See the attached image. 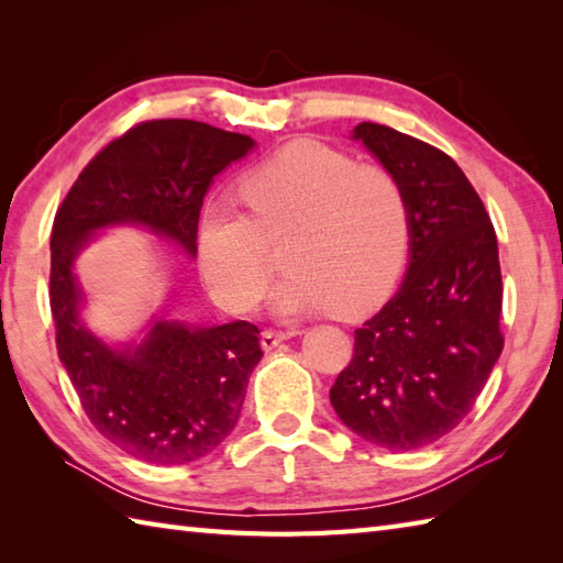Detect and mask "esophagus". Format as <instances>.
<instances>
[{
	"label": "esophagus",
	"mask_w": 563,
	"mask_h": 563,
	"mask_svg": "<svg viewBox=\"0 0 563 563\" xmlns=\"http://www.w3.org/2000/svg\"><path fill=\"white\" fill-rule=\"evenodd\" d=\"M290 336H295V331H280V329H266L261 333V345L266 351H271V349H275V345L278 343H283V341H288Z\"/></svg>",
	"instance_id": "esophagus-1"
}]
</instances>
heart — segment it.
<instances>
[{
  "instance_id": "b5f03b06",
  "label": "heart",
  "mask_w": 563,
  "mask_h": 563,
  "mask_svg": "<svg viewBox=\"0 0 563 563\" xmlns=\"http://www.w3.org/2000/svg\"><path fill=\"white\" fill-rule=\"evenodd\" d=\"M249 212L208 200L196 227L198 266L214 300L246 312L273 278L271 244L288 275L273 292L278 312L333 307L357 314L385 295L409 251V200L377 162L300 140L239 178Z\"/></svg>"
}]
</instances>
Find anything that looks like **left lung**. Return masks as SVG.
<instances>
[{
  "label": "left lung",
  "instance_id": "left-lung-1",
  "mask_svg": "<svg viewBox=\"0 0 563 563\" xmlns=\"http://www.w3.org/2000/svg\"><path fill=\"white\" fill-rule=\"evenodd\" d=\"M399 176L411 261L399 292L355 329L331 387L341 421L385 450H418L472 411L504 351L498 242L470 178L445 152L399 130H353Z\"/></svg>",
  "mask_w": 563,
  "mask_h": 563
}]
</instances>
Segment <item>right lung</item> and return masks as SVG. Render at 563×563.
I'll list each match as a JSON object with an SVG mask.
<instances>
[{
    "label": "right lung",
    "mask_w": 563,
    "mask_h": 563,
    "mask_svg": "<svg viewBox=\"0 0 563 563\" xmlns=\"http://www.w3.org/2000/svg\"><path fill=\"white\" fill-rule=\"evenodd\" d=\"M254 140L186 118L142 121L84 166L51 234V312L57 355L91 426L150 464H188L230 435L249 375L263 357L258 327L190 329L157 321L145 343L115 353L81 327L71 261L93 230L145 224L196 254L202 198Z\"/></svg>",
    "instance_id": "add662e5"
}]
</instances>
